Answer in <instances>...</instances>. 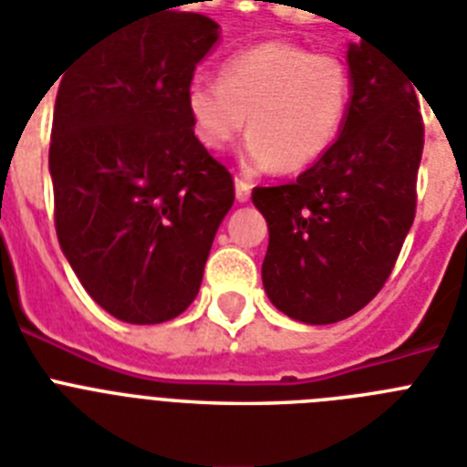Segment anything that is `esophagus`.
<instances>
[{
    "instance_id": "34e87169",
    "label": "esophagus",
    "mask_w": 467,
    "mask_h": 467,
    "mask_svg": "<svg viewBox=\"0 0 467 467\" xmlns=\"http://www.w3.org/2000/svg\"><path fill=\"white\" fill-rule=\"evenodd\" d=\"M234 185H236V200H238V202H248V200H251V190H253L251 182L244 181V178H236V181H234Z\"/></svg>"
}]
</instances>
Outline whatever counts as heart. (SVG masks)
Listing matches in <instances>:
<instances>
[{
	"label": "heart",
	"instance_id": "1",
	"mask_svg": "<svg viewBox=\"0 0 467 467\" xmlns=\"http://www.w3.org/2000/svg\"><path fill=\"white\" fill-rule=\"evenodd\" d=\"M352 100L342 59L267 40L223 59L219 81L197 79L185 91L195 140L222 151L248 118L244 163L294 173L316 163L337 140Z\"/></svg>",
	"mask_w": 467,
	"mask_h": 467
}]
</instances>
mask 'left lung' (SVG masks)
Segmentation results:
<instances>
[{
    "mask_svg": "<svg viewBox=\"0 0 467 467\" xmlns=\"http://www.w3.org/2000/svg\"><path fill=\"white\" fill-rule=\"evenodd\" d=\"M347 65L352 100L337 141L294 182L253 190L270 229L265 292L308 326L349 318L381 292L415 222V84L367 40L349 45Z\"/></svg>",
    "mask_w": 467,
    "mask_h": 467,
    "instance_id": "1",
    "label": "left lung"
}]
</instances>
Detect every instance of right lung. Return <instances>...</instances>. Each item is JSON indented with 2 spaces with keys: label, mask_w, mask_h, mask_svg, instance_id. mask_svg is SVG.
Listing matches in <instances>:
<instances>
[{
  "label": "right lung",
  "mask_w": 467,
  "mask_h": 467,
  "mask_svg": "<svg viewBox=\"0 0 467 467\" xmlns=\"http://www.w3.org/2000/svg\"><path fill=\"white\" fill-rule=\"evenodd\" d=\"M219 26L192 11L130 18L59 77L55 229L88 296L154 326L195 301L234 178L195 140L185 91Z\"/></svg>",
  "instance_id": "add662e5"
}]
</instances>
